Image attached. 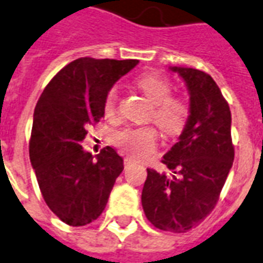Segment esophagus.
Masks as SVG:
<instances>
[{"instance_id": "obj_1", "label": "esophagus", "mask_w": 263, "mask_h": 263, "mask_svg": "<svg viewBox=\"0 0 263 263\" xmlns=\"http://www.w3.org/2000/svg\"><path fill=\"white\" fill-rule=\"evenodd\" d=\"M123 162H125V166H127V164L132 163V162H133V160L130 159V158H125V160H123Z\"/></svg>"}]
</instances>
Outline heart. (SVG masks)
I'll return each instance as SVG.
<instances>
[{
    "label": "heart",
    "instance_id": "heart-1",
    "mask_svg": "<svg viewBox=\"0 0 263 263\" xmlns=\"http://www.w3.org/2000/svg\"><path fill=\"white\" fill-rule=\"evenodd\" d=\"M137 86L154 104L151 118L160 130L168 136L180 134L189 119V105L181 97L172 96L173 86L167 79L158 74L140 77ZM118 104V90L112 87L105 99V114L115 112ZM158 133L151 126L125 127L115 134V141L122 149L130 155L142 158L155 149Z\"/></svg>",
    "mask_w": 263,
    "mask_h": 263
}]
</instances>
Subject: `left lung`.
Here are the masks:
<instances>
[{"label":"left lung","instance_id":"left-lung-1","mask_svg":"<svg viewBox=\"0 0 263 263\" xmlns=\"http://www.w3.org/2000/svg\"><path fill=\"white\" fill-rule=\"evenodd\" d=\"M189 90V119L180 140L163 156L172 174L146 168L141 203L160 231L185 233L214 210L233 159L231 109L209 74L172 67Z\"/></svg>","mask_w":263,"mask_h":263}]
</instances>
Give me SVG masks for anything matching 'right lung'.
Wrapping results in <instances>:
<instances>
[{"mask_svg": "<svg viewBox=\"0 0 263 263\" xmlns=\"http://www.w3.org/2000/svg\"><path fill=\"white\" fill-rule=\"evenodd\" d=\"M137 63L77 59L54 75L36 103L30 160L45 203L70 227L99 218L123 170L114 148L105 146L93 156L81 141L104 117L109 89Z\"/></svg>", "mask_w": 263, "mask_h": 263, "instance_id": "obj_1", "label": "right lung"}]
</instances>
